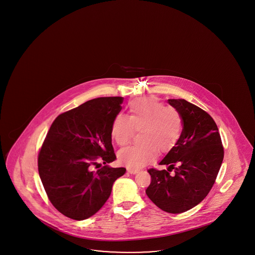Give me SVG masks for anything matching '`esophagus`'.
<instances>
[{
	"instance_id": "obj_1",
	"label": "esophagus",
	"mask_w": 255,
	"mask_h": 255,
	"mask_svg": "<svg viewBox=\"0 0 255 255\" xmlns=\"http://www.w3.org/2000/svg\"><path fill=\"white\" fill-rule=\"evenodd\" d=\"M127 171L130 173V174H135L137 173V169H132V168H127Z\"/></svg>"
}]
</instances>
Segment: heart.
Masks as SVG:
<instances>
[{
    "instance_id": "1",
    "label": "heart",
    "mask_w": 255,
    "mask_h": 255,
    "mask_svg": "<svg viewBox=\"0 0 255 255\" xmlns=\"http://www.w3.org/2000/svg\"><path fill=\"white\" fill-rule=\"evenodd\" d=\"M129 117L117 115L111 126V135L118 145L130 141L135 130H140V143L119 152L120 162L128 168L138 169L154 160L157 149L166 153L178 143L182 131L180 113L155 98L133 99L128 104Z\"/></svg>"
}]
</instances>
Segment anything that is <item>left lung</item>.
<instances>
[{
  "label": "left lung",
  "instance_id": "1",
  "mask_svg": "<svg viewBox=\"0 0 255 255\" xmlns=\"http://www.w3.org/2000/svg\"><path fill=\"white\" fill-rule=\"evenodd\" d=\"M182 120V135L159 162L167 170L148 169V198L161 210L178 214L200 204L216 181L224 158L218 127L206 111L184 99H168Z\"/></svg>",
  "mask_w": 255,
  "mask_h": 255
}]
</instances>
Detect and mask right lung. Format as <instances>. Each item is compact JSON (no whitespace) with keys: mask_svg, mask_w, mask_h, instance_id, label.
<instances>
[{"mask_svg":"<svg viewBox=\"0 0 255 255\" xmlns=\"http://www.w3.org/2000/svg\"><path fill=\"white\" fill-rule=\"evenodd\" d=\"M123 97H98L59 115L38 154V171L50 203L63 215L81 221L106 203L124 167L116 160L111 126ZM106 165L99 168L100 162ZM94 168H99L97 171Z\"/></svg>","mask_w":255,"mask_h":255,"instance_id":"right-lung-1","label":"right lung"}]
</instances>
